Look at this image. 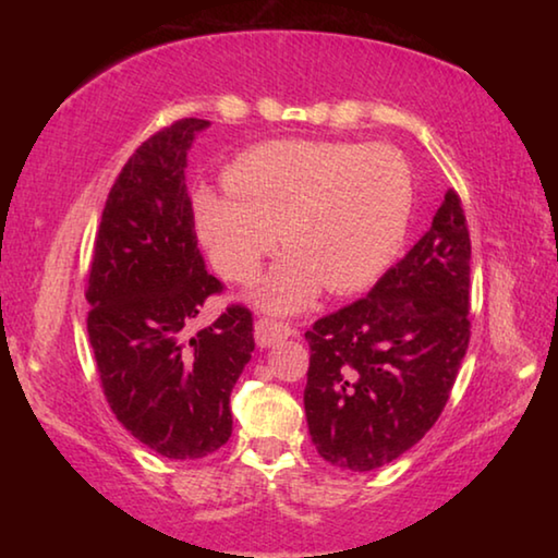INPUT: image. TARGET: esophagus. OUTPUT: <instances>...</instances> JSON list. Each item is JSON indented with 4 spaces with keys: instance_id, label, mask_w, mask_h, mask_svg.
Listing matches in <instances>:
<instances>
[{
    "instance_id": "obj_1",
    "label": "esophagus",
    "mask_w": 558,
    "mask_h": 558,
    "mask_svg": "<svg viewBox=\"0 0 558 558\" xmlns=\"http://www.w3.org/2000/svg\"><path fill=\"white\" fill-rule=\"evenodd\" d=\"M295 335V329H292L288 323H278V319H268V317H260L256 323V342L258 347H272L282 342V339H288Z\"/></svg>"
}]
</instances>
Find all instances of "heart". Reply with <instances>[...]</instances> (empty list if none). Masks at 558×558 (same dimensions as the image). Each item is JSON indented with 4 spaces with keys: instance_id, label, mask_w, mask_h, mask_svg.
I'll return each instance as SVG.
<instances>
[{
    "instance_id": "obj_1",
    "label": "heart",
    "mask_w": 558,
    "mask_h": 558,
    "mask_svg": "<svg viewBox=\"0 0 558 558\" xmlns=\"http://www.w3.org/2000/svg\"><path fill=\"white\" fill-rule=\"evenodd\" d=\"M223 184L192 194L196 233L233 282L256 278L282 233L290 253L256 290L270 313H300L325 286L335 295L372 288L409 235L413 174L391 145L272 140L235 157Z\"/></svg>"
}]
</instances>
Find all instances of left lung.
Listing matches in <instances>:
<instances>
[{
	"label": "left lung",
	"mask_w": 558,
	"mask_h": 558,
	"mask_svg": "<svg viewBox=\"0 0 558 558\" xmlns=\"http://www.w3.org/2000/svg\"><path fill=\"white\" fill-rule=\"evenodd\" d=\"M470 233L448 189L426 235L369 295L307 329L305 415L327 462L366 472L438 421L470 342Z\"/></svg>",
	"instance_id": "1"
}]
</instances>
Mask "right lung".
Here are the masks:
<instances>
[{
	"instance_id": "1",
	"label": "right lung",
	"mask_w": 558,
	"mask_h": 558,
	"mask_svg": "<svg viewBox=\"0 0 558 558\" xmlns=\"http://www.w3.org/2000/svg\"><path fill=\"white\" fill-rule=\"evenodd\" d=\"M209 120L155 132L112 184L93 243L88 337L116 418L147 448L196 460L231 438V389L248 364L253 317L226 307L189 337L223 286L204 266L186 194V153Z\"/></svg>"
}]
</instances>
